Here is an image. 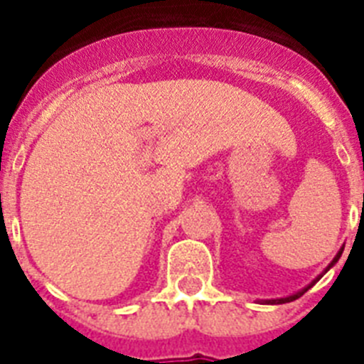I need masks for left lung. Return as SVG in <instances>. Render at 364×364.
I'll return each instance as SVG.
<instances>
[{
    "label": "left lung",
    "mask_w": 364,
    "mask_h": 364,
    "mask_svg": "<svg viewBox=\"0 0 364 364\" xmlns=\"http://www.w3.org/2000/svg\"><path fill=\"white\" fill-rule=\"evenodd\" d=\"M340 255H342V251H340V253H338V255H336V257H334V260H333V262H331V266H333V264H334V262H336V260H338V259H340ZM331 266H328V268H331ZM328 268H327V270H328ZM327 270H325V272H327ZM319 277H321V276H319ZM319 277H317V279H319ZM317 279H316V282H317ZM316 282H314V283H316ZM314 283H311V285H314ZM311 285H310V287H311ZM310 287H306V289H304V291H300V293L293 294V296H287V299H277V300H268V304H283V302H291V300H296V299H300V296H302V294H304V293H306V291H308V289H310Z\"/></svg>",
    "instance_id": "1"
}]
</instances>
